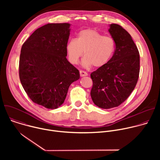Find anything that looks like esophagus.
Segmentation results:
<instances>
[{"label":"esophagus","mask_w":160,"mask_h":160,"mask_svg":"<svg viewBox=\"0 0 160 160\" xmlns=\"http://www.w3.org/2000/svg\"><path fill=\"white\" fill-rule=\"evenodd\" d=\"M80 77H85V76L88 75L87 72H85L84 71H82V70L80 71Z\"/></svg>","instance_id":"esophagus-1"}]
</instances>
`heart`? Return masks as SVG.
Wrapping results in <instances>:
<instances>
[{
    "instance_id": "1",
    "label": "heart",
    "mask_w": 160,
    "mask_h": 160,
    "mask_svg": "<svg viewBox=\"0 0 160 160\" xmlns=\"http://www.w3.org/2000/svg\"><path fill=\"white\" fill-rule=\"evenodd\" d=\"M115 41L109 36H103L94 29L80 31L76 38L68 41L66 51L69 61L77 64L83 54L82 64L88 68H101L112 58L115 51Z\"/></svg>"
}]
</instances>
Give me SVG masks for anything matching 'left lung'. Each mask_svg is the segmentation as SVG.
<instances>
[{
    "instance_id": "8db88e82",
    "label": "left lung",
    "mask_w": 160,
    "mask_h": 160,
    "mask_svg": "<svg viewBox=\"0 0 160 160\" xmlns=\"http://www.w3.org/2000/svg\"><path fill=\"white\" fill-rule=\"evenodd\" d=\"M108 31L115 41V52L108 63L90 74L91 98L102 109L117 107L128 98L140 71L139 52L131 35L117 24H111Z\"/></svg>"
}]
</instances>
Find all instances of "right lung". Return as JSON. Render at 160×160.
I'll list each match as a JSON object with an SVG mask.
<instances>
[{"label": "right lung", "mask_w": 160, "mask_h": 160, "mask_svg": "<svg viewBox=\"0 0 160 160\" xmlns=\"http://www.w3.org/2000/svg\"><path fill=\"white\" fill-rule=\"evenodd\" d=\"M69 23H49L37 29L22 44L19 63L21 85L30 99L48 109L64 101L80 72L66 59Z\"/></svg>", "instance_id": "right-lung-1"}]
</instances>
